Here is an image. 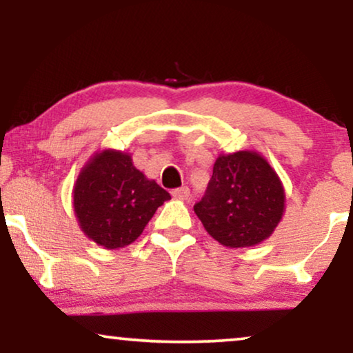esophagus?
<instances>
[{
  "label": "esophagus",
  "mask_w": 353,
  "mask_h": 353,
  "mask_svg": "<svg viewBox=\"0 0 353 353\" xmlns=\"http://www.w3.org/2000/svg\"><path fill=\"white\" fill-rule=\"evenodd\" d=\"M190 194H191V191H190V188H188V186L176 188V190L172 191V196L176 197V199H181V201L190 199Z\"/></svg>",
  "instance_id": "1"
}]
</instances>
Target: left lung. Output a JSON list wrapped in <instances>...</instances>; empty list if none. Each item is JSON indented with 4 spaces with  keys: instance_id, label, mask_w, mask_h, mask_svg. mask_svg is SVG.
I'll return each instance as SVG.
<instances>
[{
    "instance_id": "1",
    "label": "left lung",
    "mask_w": 353,
    "mask_h": 353,
    "mask_svg": "<svg viewBox=\"0 0 353 353\" xmlns=\"http://www.w3.org/2000/svg\"><path fill=\"white\" fill-rule=\"evenodd\" d=\"M284 188L272 165L254 151L221 154L196 215L221 245L250 248L272 236L284 212Z\"/></svg>"
}]
</instances>
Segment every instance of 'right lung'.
Instances as JSON below:
<instances>
[{
	"mask_svg": "<svg viewBox=\"0 0 353 353\" xmlns=\"http://www.w3.org/2000/svg\"><path fill=\"white\" fill-rule=\"evenodd\" d=\"M170 194L133 165L132 156L105 149L81 168L74 212L83 233L105 249L132 244Z\"/></svg>",
	"mask_w": 353,
	"mask_h": 353,
	"instance_id": "add662e5",
	"label": "right lung"
}]
</instances>
